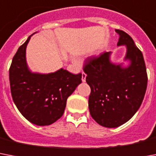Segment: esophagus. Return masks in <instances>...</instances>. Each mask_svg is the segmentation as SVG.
<instances>
[{"instance_id":"esophagus-1","label":"esophagus","mask_w":156,"mask_h":156,"mask_svg":"<svg viewBox=\"0 0 156 156\" xmlns=\"http://www.w3.org/2000/svg\"><path fill=\"white\" fill-rule=\"evenodd\" d=\"M86 76H87V75H86L84 72H82V81L85 82Z\"/></svg>"}]
</instances>
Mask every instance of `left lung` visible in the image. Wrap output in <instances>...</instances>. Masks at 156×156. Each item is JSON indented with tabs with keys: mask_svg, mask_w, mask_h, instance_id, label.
I'll list each match as a JSON object with an SVG mask.
<instances>
[{
	"mask_svg": "<svg viewBox=\"0 0 156 156\" xmlns=\"http://www.w3.org/2000/svg\"><path fill=\"white\" fill-rule=\"evenodd\" d=\"M118 46L126 45L128 68H122L109 61L111 52L88 57L83 70L90 86L88 108L92 118L105 127L122 125L134 115L141 105L147 86V73L143 53L130 36L121 30Z\"/></svg>",
	"mask_w": 156,
	"mask_h": 156,
	"instance_id": "obj_1",
	"label": "left lung"
}]
</instances>
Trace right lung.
I'll return each instance as SVG.
<instances>
[{
    "instance_id": "1",
    "label": "right lung",
    "mask_w": 156,
    "mask_h": 156,
    "mask_svg": "<svg viewBox=\"0 0 156 156\" xmlns=\"http://www.w3.org/2000/svg\"><path fill=\"white\" fill-rule=\"evenodd\" d=\"M30 37L18 48L12 60L11 94L17 108L27 120L37 126H48L63 116L67 99L82 82V74H72L63 68L50 74L30 72L26 48Z\"/></svg>"
}]
</instances>
